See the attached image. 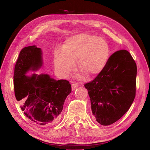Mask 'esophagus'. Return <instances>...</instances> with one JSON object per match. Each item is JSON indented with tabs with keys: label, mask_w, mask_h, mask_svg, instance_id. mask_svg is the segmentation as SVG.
I'll use <instances>...</instances> for the list:
<instances>
[{
	"label": "esophagus",
	"mask_w": 150,
	"mask_h": 150,
	"mask_svg": "<svg viewBox=\"0 0 150 150\" xmlns=\"http://www.w3.org/2000/svg\"><path fill=\"white\" fill-rule=\"evenodd\" d=\"M77 87H78V84H77V83H72L71 87H72V90H73V91H74V90H75Z\"/></svg>",
	"instance_id": "esophagus-1"
}]
</instances>
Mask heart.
I'll return each instance as SVG.
<instances>
[{
    "label": "heart",
    "mask_w": 150,
    "mask_h": 150,
    "mask_svg": "<svg viewBox=\"0 0 150 150\" xmlns=\"http://www.w3.org/2000/svg\"><path fill=\"white\" fill-rule=\"evenodd\" d=\"M110 56L109 44L103 38L81 33L69 38L64 48L55 51V65L58 73L67 76L75 67V60L80 70L88 76L98 74L103 70Z\"/></svg>",
    "instance_id": "b5f03b06"
}]
</instances>
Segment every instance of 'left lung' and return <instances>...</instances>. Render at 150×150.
<instances>
[{
  "label": "left lung",
  "instance_id": "8db88e82",
  "mask_svg": "<svg viewBox=\"0 0 150 150\" xmlns=\"http://www.w3.org/2000/svg\"><path fill=\"white\" fill-rule=\"evenodd\" d=\"M137 65L130 53L121 50L112 54L103 70L84 84L95 120L109 125L121 119L135 97Z\"/></svg>",
  "mask_w": 150,
  "mask_h": 150
}]
</instances>
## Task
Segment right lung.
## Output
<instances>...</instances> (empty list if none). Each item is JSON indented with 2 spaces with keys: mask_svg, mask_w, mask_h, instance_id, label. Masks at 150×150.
Here are the masks:
<instances>
[{
  "mask_svg": "<svg viewBox=\"0 0 150 150\" xmlns=\"http://www.w3.org/2000/svg\"><path fill=\"white\" fill-rule=\"evenodd\" d=\"M42 65L40 48L35 45L23 48L15 66L14 92L28 119L40 125L52 124L58 121L64 100L71 92V86L68 81H57L48 74H26Z\"/></svg>",
  "mask_w": 150,
  "mask_h": 150,
  "instance_id": "right-lung-1",
  "label": "right lung"
}]
</instances>
